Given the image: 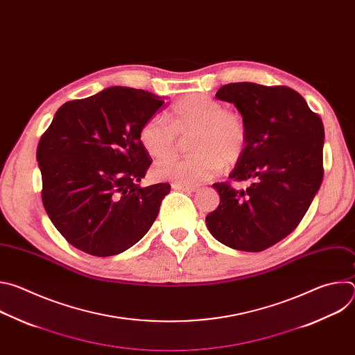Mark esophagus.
<instances>
[{"label":"esophagus","instance_id":"esophagus-1","mask_svg":"<svg viewBox=\"0 0 355 355\" xmlns=\"http://www.w3.org/2000/svg\"><path fill=\"white\" fill-rule=\"evenodd\" d=\"M171 187L174 189L184 191V192H195V191H198V187H195V185H187V184H178V182H173Z\"/></svg>","mask_w":355,"mask_h":355}]
</instances>
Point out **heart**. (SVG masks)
Segmentation results:
<instances>
[{"instance_id": "1", "label": "heart", "mask_w": 355, "mask_h": 355, "mask_svg": "<svg viewBox=\"0 0 355 355\" xmlns=\"http://www.w3.org/2000/svg\"><path fill=\"white\" fill-rule=\"evenodd\" d=\"M168 121L163 115L148 118L139 130V141L148 157L164 163L155 171L156 178L178 184L204 182L234 166L244 156L248 128L241 114L227 111L212 96L189 94L171 107ZM191 134L194 153L170 162L179 153L180 137Z\"/></svg>"}]
</instances>
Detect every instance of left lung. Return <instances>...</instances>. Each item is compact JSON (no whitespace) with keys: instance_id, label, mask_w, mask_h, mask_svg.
Instances as JSON below:
<instances>
[{"instance_id":"8db88e82","label":"left lung","mask_w":355,"mask_h":355,"mask_svg":"<svg viewBox=\"0 0 355 355\" xmlns=\"http://www.w3.org/2000/svg\"><path fill=\"white\" fill-rule=\"evenodd\" d=\"M215 96L234 104L245 119L247 150L229 178L251 185L214 184L220 202L207 226L227 247L263 251L296 229L320 188L323 122L305 98L284 85L232 83Z\"/></svg>"}]
</instances>
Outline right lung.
Instances as JSON below:
<instances>
[{"mask_svg": "<svg viewBox=\"0 0 355 355\" xmlns=\"http://www.w3.org/2000/svg\"><path fill=\"white\" fill-rule=\"evenodd\" d=\"M163 104L144 89L110 87L62 105L42 135L36 157L43 207L60 234L87 254H119L156 220L171 187L139 185L151 164L139 130Z\"/></svg>", "mask_w": 355, "mask_h": 355, "instance_id": "right-lung-1", "label": "right lung"}]
</instances>
